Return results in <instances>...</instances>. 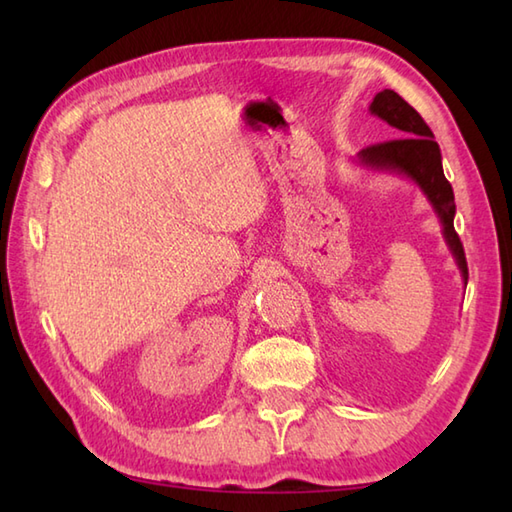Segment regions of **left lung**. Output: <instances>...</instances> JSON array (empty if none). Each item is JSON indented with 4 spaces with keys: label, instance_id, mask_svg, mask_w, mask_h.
I'll return each instance as SVG.
<instances>
[{
    "label": "left lung",
    "instance_id": "obj_1",
    "mask_svg": "<svg viewBox=\"0 0 512 512\" xmlns=\"http://www.w3.org/2000/svg\"><path fill=\"white\" fill-rule=\"evenodd\" d=\"M372 114L380 116L391 127L396 129L400 138L383 140V143H374L361 149L358 160L365 162L369 167L380 169H394L400 173H407L409 178L416 180L422 191L427 193L431 204L444 226V237L453 250L458 266L462 270L464 281L469 279V266H466V255L460 235L455 233L453 215H455V198L451 182L444 178L442 171V156L440 147L433 138L429 125L424 118L413 110V107L398 96L394 90H383L374 96L372 105H369Z\"/></svg>",
    "mask_w": 512,
    "mask_h": 512
}]
</instances>
